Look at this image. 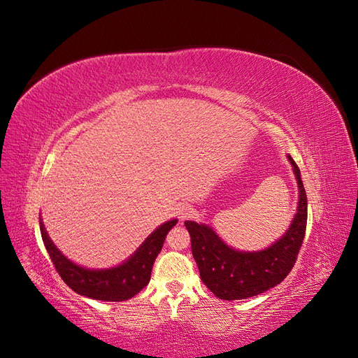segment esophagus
Instances as JSON below:
<instances>
[{
	"mask_svg": "<svg viewBox=\"0 0 358 358\" xmlns=\"http://www.w3.org/2000/svg\"><path fill=\"white\" fill-rule=\"evenodd\" d=\"M192 213V209H191V206L189 204H179V208H178V215H179V220H187V218H189V215Z\"/></svg>",
	"mask_w": 358,
	"mask_h": 358,
	"instance_id": "34e87169",
	"label": "esophagus"
}]
</instances>
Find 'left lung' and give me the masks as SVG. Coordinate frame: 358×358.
Returning a JSON list of instances; mask_svg holds the SVG:
<instances>
[{
	"instance_id": "obj_1",
	"label": "left lung",
	"mask_w": 358,
	"mask_h": 358,
	"mask_svg": "<svg viewBox=\"0 0 358 358\" xmlns=\"http://www.w3.org/2000/svg\"><path fill=\"white\" fill-rule=\"evenodd\" d=\"M299 183V208L288 231L270 248L259 252H241L227 246L210 227L185 221L191 236L192 255L203 284L222 300L254 297L276 287L294 267L306 234L308 197L300 170L291 157Z\"/></svg>"
}]
</instances>
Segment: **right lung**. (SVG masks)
<instances>
[{
	"label": "right lung",
	"instance_id": "right-lung-1",
	"mask_svg": "<svg viewBox=\"0 0 358 358\" xmlns=\"http://www.w3.org/2000/svg\"><path fill=\"white\" fill-rule=\"evenodd\" d=\"M178 220H171L150 234L131 258L124 264L107 270H90L73 264L52 243L40 221L41 239L57 272L73 291L80 296L104 301H124L142 291L150 279V272L157 255L164 245L167 233L176 225Z\"/></svg>",
	"mask_w": 358,
	"mask_h": 358
}]
</instances>
